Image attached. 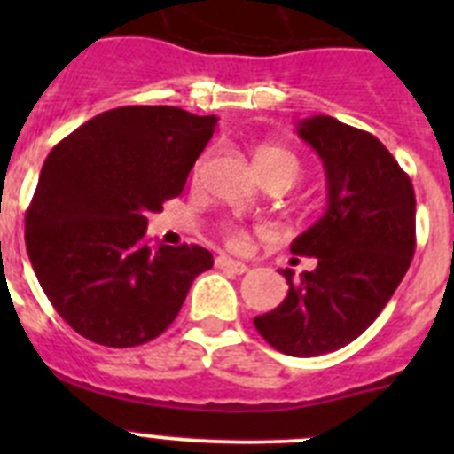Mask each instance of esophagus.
Segmentation results:
<instances>
[{"instance_id":"34e87169","label":"esophagus","mask_w":454,"mask_h":454,"mask_svg":"<svg viewBox=\"0 0 454 454\" xmlns=\"http://www.w3.org/2000/svg\"><path fill=\"white\" fill-rule=\"evenodd\" d=\"M215 266L220 268V270H230L234 272V275H243V272L247 270V266L243 262H234V259H230V256H218L215 259Z\"/></svg>"}]
</instances>
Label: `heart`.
<instances>
[{
    "instance_id": "b5f03b06",
    "label": "heart",
    "mask_w": 454,
    "mask_h": 454,
    "mask_svg": "<svg viewBox=\"0 0 454 454\" xmlns=\"http://www.w3.org/2000/svg\"><path fill=\"white\" fill-rule=\"evenodd\" d=\"M207 163H208V152L200 156L198 163L192 166V179L202 177ZM254 163L259 175H262V179L272 177V175H286V177L293 182V179L298 177V170H300L298 159H295L291 152L282 150V147H272V145L259 147L254 154ZM224 236H227V243H230L231 247H236V250L247 246V234L240 230V227H230V230L224 231Z\"/></svg>"
}]
</instances>
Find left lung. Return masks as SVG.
<instances>
[{"label":"left lung","instance_id":"8db88e82","mask_svg":"<svg viewBox=\"0 0 454 454\" xmlns=\"http://www.w3.org/2000/svg\"><path fill=\"white\" fill-rule=\"evenodd\" d=\"M327 177V208L291 243L314 256V270L286 277L279 307L256 316L254 327L275 350L318 356L340 350L382 314L403 282L416 247L411 179L372 134L314 115L298 122Z\"/></svg>","mask_w":454,"mask_h":454}]
</instances>
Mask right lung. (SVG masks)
Wrapping results in <instances>:
<instances>
[{"label":"right lung","instance_id":"right-lung-1","mask_svg":"<svg viewBox=\"0 0 454 454\" xmlns=\"http://www.w3.org/2000/svg\"><path fill=\"white\" fill-rule=\"evenodd\" d=\"M215 115L120 106L83 122L40 170L24 240L40 286L83 339L134 348L177 318L192 279L214 266L200 246H147V214L177 198Z\"/></svg>","mask_w":454,"mask_h":454}]
</instances>
